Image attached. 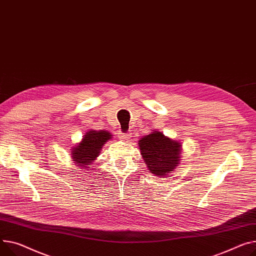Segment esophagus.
Wrapping results in <instances>:
<instances>
[{"instance_id": "1", "label": "esophagus", "mask_w": 256, "mask_h": 256, "mask_svg": "<svg viewBox=\"0 0 256 256\" xmlns=\"http://www.w3.org/2000/svg\"><path fill=\"white\" fill-rule=\"evenodd\" d=\"M132 137L130 132H126V134H119V138H122V140H128Z\"/></svg>"}]
</instances>
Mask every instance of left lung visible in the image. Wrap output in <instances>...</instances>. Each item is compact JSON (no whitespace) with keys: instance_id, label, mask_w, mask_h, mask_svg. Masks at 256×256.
Wrapping results in <instances>:
<instances>
[{"instance_id":"1","label":"left lung","mask_w":256,"mask_h":256,"mask_svg":"<svg viewBox=\"0 0 256 256\" xmlns=\"http://www.w3.org/2000/svg\"><path fill=\"white\" fill-rule=\"evenodd\" d=\"M138 144L148 171L158 177L173 173L180 164V142L166 137L160 132H151L142 137Z\"/></svg>"}]
</instances>
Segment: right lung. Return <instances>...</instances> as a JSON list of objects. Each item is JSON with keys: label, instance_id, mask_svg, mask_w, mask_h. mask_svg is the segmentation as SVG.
Here are the masks:
<instances>
[{"label": "right lung", "instance_id": "obj_1", "mask_svg": "<svg viewBox=\"0 0 256 256\" xmlns=\"http://www.w3.org/2000/svg\"><path fill=\"white\" fill-rule=\"evenodd\" d=\"M112 134L108 130H90L85 132L80 143L72 148V160L81 168H88L96 158L100 154V150Z\"/></svg>", "mask_w": 256, "mask_h": 256}]
</instances>
